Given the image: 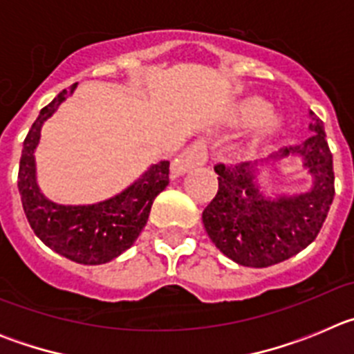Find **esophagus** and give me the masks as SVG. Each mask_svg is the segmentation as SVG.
<instances>
[{
	"instance_id": "1",
	"label": "esophagus",
	"mask_w": 354,
	"mask_h": 354,
	"mask_svg": "<svg viewBox=\"0 0 354 354\" xmlns=\"http://www.w3.org/2000/svg\"><path fill=\"white\" fill-rule=\"evenodd\" d=\"M207 161V145H205L204 140H198V142L192 143L184 150L179 158L171 162V174L177 177V175H184L186 171H189L192 168L202 167L204 162Z\"/></svg>"
}]
</instances>
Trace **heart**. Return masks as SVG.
Listing matches in <instances>:
<instances>
[{"label":"heart","instance_id":"1","mask_svg":"<svg viewBox=\"0 0 354 354\" xmlns=\"http://www.w3.org/2000/svg\"><path fill=\"white\" fill-rule=\"evenodd\" d=\"M270 104L261 99V97H250L246 99L243 104H241V118L245 122H259L262 118H266V127L268 129H274L278 126V118L277 117H268L270 113Z\"/></svg>","mask_w":354,"mask_h":354}]
</instances>
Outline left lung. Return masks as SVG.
Wrapping results in <instances>:
<instances>
[{
  "mask_svg": "<svg viewBox=\"0 0 354 354\" xmlns=\"http://www.w3.org/2000/svg\"><path fill=\"white\" fill-rule=\"evenodd\" d=\"M312 136L273 159L301 158L314 184L306 193L262 195L250 162L216 165L218 193L202 212L209 237L223 255L248 268H268L294 257L317 237L335 196L333 158L323 120L310 111Z\"/></svg>",
  "mask_w": 354,
  "mask_h": 354,
  "instance_id": "left-lung-1",
  "label": "left lung"
}]
</instances>
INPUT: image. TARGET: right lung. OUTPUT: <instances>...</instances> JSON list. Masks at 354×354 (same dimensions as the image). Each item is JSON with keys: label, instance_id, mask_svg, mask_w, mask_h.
<instances>
[{"label": "right lung", "instance_id": "1", "mask_svg": "<svg viewBox=\"0 0 354 354\" xmlns=\"http://www.w3.org/2000/svg\"><path fill=\"white\" fill-rule=\"evenodd\" d=\"M62 90L33 122L23 143L17 187L28 223L44 245L77 264L113 261L138 239L156 196L168 186L170 162L152 165L136 183L113 198L92 205H60L40 193L35 177V149L42 124L76 90Z\"/></svg>", "mask_w": 354, "mask_h": 354}]
</instances>
